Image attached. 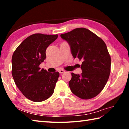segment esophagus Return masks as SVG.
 <instances>
[{
  "label": "esophagus",
  "instance_id": "1",
  "mask_svg": "<svg viewBox=\"0 0 129 129\" xmlns=\"http://www.w3.org/2000/svg\"><path fill=\"white\" fill-rule=\"evenodd\" d=\"M65 72V70H62V69H60V70H59V73H60V74L64 73Z\"/></svg>",
  "mask_w": 129,
  "mask_h": 129
}]
</instances>
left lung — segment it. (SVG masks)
<instances>
[{
    "instance_id": "1",
    "label": "left lung",
    "mask_w": 129,
    "mask_h": 129,
    "mask_svg": "<svg viewBox=\"0 0 129 129\" xmlns=\"http://www.w3.org/2000/svg\"><path fill=\"white\" fill-rule=\"evenodd\" d=\"M70 47L74 59L82 60V73H72L71 91L82 99L95 97L102 91L110 73L111 57L105 42L89 30L76 28L60 35Z\"/></svg>"
}]
</instances>
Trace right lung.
<instances>
[{
  "label": "right lung",
  "instance_id": "right-lung-1",
  "mask_svg": "<svg viewBox=\"0 0 129 129\" xmlns=\"http://www.w3.org/2000/svg\"><path fill=\"white\" fill-rule=\"evenodd\" d=\"M58 35L35 34L29 36L14 52L12 76L16 85L25 96L41 102L53 95L59 72L49 73L39 65L46 58V49Z\"/></svg>",
  "mask_w": 129,
  "mask_h": 129
}]
</instances>
